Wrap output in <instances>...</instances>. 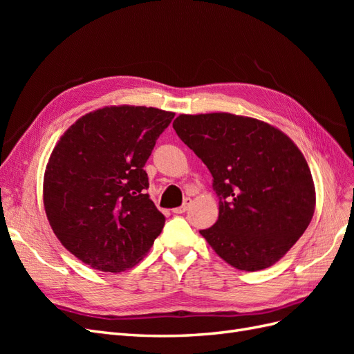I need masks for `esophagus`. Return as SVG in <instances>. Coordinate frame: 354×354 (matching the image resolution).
<instances>
[{
  "mask_svg": "<svg viewBox=\"0 0 354 354\" xmlns=\"http://www.w3.org/2000/svg\"><path fill=\"white\" fill-rule=\"evenodd\" d=\"M190 203H192L190 198H186V199L183 201V203H181V205H180L178 208H174V212H176V214H183V212H186V211L189 209V207H190Z\"/></svg>",
  "mask_w": 354,
  "mask_h": 354,
  "instance_id": "1",
  "label": "esophagus"
}]
</instances>
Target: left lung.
I'll return each mask as SVG.
<instances>
[{
    "label": "left lung",
    "mask_w": 354,
    "mask_h": 354,
    "mask_svg": "<svg viewBox=\"0 0 354 354\" xmlns=\"http://www.w3.org/2000/svg\"><path fill=\"white\" fill-rule=\"evenodd\" d=\"M173 127L212 176L218 220L199 230L212 250L245 272L281 260L316 205L312 173L291 138L232 113L180 115Z\"/></svg>",
    "instance_id": "8db88e82"
}]
</instances>
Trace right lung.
Instances as JSON below:
<instances>
[{
    "mask_svg": "<svg viewBox=\"0 0 354 354\" xmlns=\"http://www.w3.org/2000/svg\"><path fill=\"white\" fill-rule=\"evenodd\" d=\"M174 113L112 106L87 113L62 136L44 176L50 226L65 248L102 272L140 261L165 216L146 190L143 169Z\"/></svg>",
    "mask_w": 354,
    "mask_h": 354,
    "instance_id": "1",
    "label": "right lung"
}]
</instances>
